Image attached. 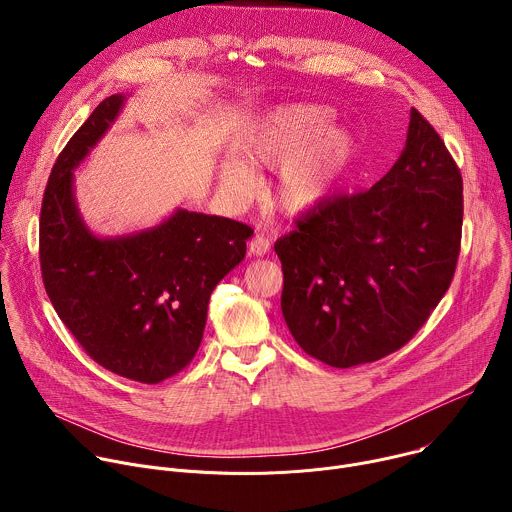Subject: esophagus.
<instances>
[{
    "instance_id": "34e87169",
    "label": "esophagus",
    "mask_w": 512,
    "mask_h": 512,
    "mask_svg": "<svg viewBox=\"0 0 512 512\" xmlns=\"http://www.w3.org/2000/svg\"><path fill=\"white\" fill-rule=\"evenodd\" d=\"M271 249V241L265 237V235H255L249 243V253L255 255V257H263L267 255Z\"/></svg>"
}]
</instances>
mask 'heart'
Segmentation results:
<instances>
[{
	"instance_id": "b5f03b06",
	"label": "heart",
	"mask_w": 512,
	"mask_h": 512,
	"mask_svg": "<svg viewBox=\"0 0 512 512\" xmlns=\"http://www.w3.org/2000/svg\"><path fill=\"white\" fill-rule=\"evenodd\" d=\"M332 111L322 105H283L261 117L237 143L241 162H225L218 180L235 200L257 190L253 168H279L275 202L291 214L316 210L334 190L350 156L352 137L329 127Z\"/></svg>"
}]
</instances>
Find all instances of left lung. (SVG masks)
Segmentation results:
<instances>
[{
  "label": "left lung",
  "instance_id": "8db88e82",
  "mask_svg": "<svg viewBox=\"0 0 512 512\" xmlns=\"http://www.w3.org/2000/svg\"><path fill=\"white\" fill-rule=\"evenodd\" d=\"M462 216L460 170L411 109L405 148L371 190L324 200L275 241L291 336L336 369L399 350L452 283Z\"/></svg>",
  "mask_w": 512,
  "mask_h": 512
}]
</instances>
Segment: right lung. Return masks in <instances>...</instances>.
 I'll use <instances>...</instances> for the list:
<instances>
[{"label": "right lung", "instance_id": "add662e5", "mask_svg": "<svg viewBox=\"0 0 512 512\" xmlns=\"http://www.w3.org/2000/svg\"><path fill=\"white\" fill-rule=\"evenodd\" d=\"M127 95L107 97L58 156L40 212L46 294L93 360L156 385L194 358L212 289L245 259L251 227L176 208L154 227L103 237L79 210L75 170L119 119Z\"/></svg>", "mask_w": 512, "mask_h": 512}]
</instances>
